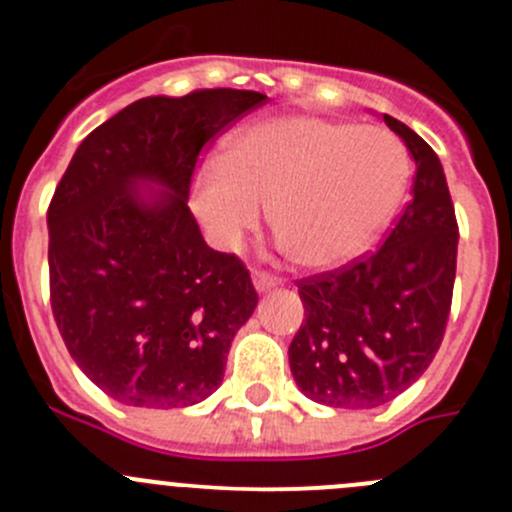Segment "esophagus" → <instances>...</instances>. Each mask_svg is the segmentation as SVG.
<instances>
[{"label": "esophagus", "mask_w": 512, "mask_h": 512, "mask_svg": "<svg viewBox=\"0 0 512 512\" xmlns=\"http://www.w3.org/2000/svg\"><path fill=\"white\" fill-rule=\"evenodd\" d=\"M252 282H255L257 292H267V289L280 285V280H277V277L267 275V272H260V270L252 272Z\"/></svg>", "instance_id": "1"}]
</instances>
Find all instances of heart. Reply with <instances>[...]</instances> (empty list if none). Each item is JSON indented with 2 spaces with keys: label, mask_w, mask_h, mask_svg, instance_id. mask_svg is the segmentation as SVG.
<instances>
[{
  "label": "heart",
  "mask_w": 512,
  "mask_h": 512,
  "mask_svg": "<svg viewBox=\"0 0 512 512\" xmlns=\"http://www.w3.org/2000/svg\"><path fill=\"white\" fill-rule=\"evenodd\" d=\"M409 153L381 126L289 113L250 123L193 183V208L220 247H237L270 208L285 250L307 270L364 255L399 208Z\"/></svg>",
  "instance_id": "b5f03b06"
}]
</instances>
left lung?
<instances>
[{"instance_id":"8db88e82","label":"left lung","mask_w":512,"mask_h":512,"mask_svg":"<svg viewBox=\"0 0 512 512\" xmlns=\"http://www.w3.org/2000/svg\"><path fill=\"white\" fill-rule=\"evenodd\" d=\"M384 123L416 163L404 213L376 252L297 282L304 322L289 369L304 396L334 409H374L409 389L451 314L458 223L446 173L406 123L386 113Z\"/></svg>"}]
</instances>
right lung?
<instances>
[{
	"instance_id": "add662e5",
	"label": "right lung",
	"mask_w": 512,
	"mask_h": 512,
	"mask_svg": "<svg viewBox=\"0 0 512 512\" xmlns=\"http://www.w3.org/2000/svg\"><path fill=\"white\" fill-rule=\"evenodd\" d=\"M265 98H141L81 141L56 185L46 213L56 327L121 404L180 409L223 381L257 292L240 257L205 245L188 195L200 151Z\"/></svg>"
}]
</instances>
